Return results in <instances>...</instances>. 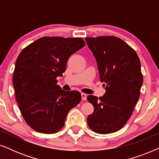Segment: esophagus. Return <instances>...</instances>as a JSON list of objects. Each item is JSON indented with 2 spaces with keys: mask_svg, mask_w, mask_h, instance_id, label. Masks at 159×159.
Here are the masks:
<instances>
[{
  "mask_svg": "<svg viewBox=\"0 0 159 159\" xmlns=\"http://www.w3.org/2000/svg\"><path fill=\"white\" fill-rule=\"evenodd\" d=\"M81 95H82V99L84 100V101H86V100H87V96H88V95H87V94H85V93H82Z\"/></svg>",
  "mask_w": 159,
  "mask_h": 159,
  "instance_id": "obj_1",
  "label": "esophagus"
}]
</instances>
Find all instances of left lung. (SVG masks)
I'll return each mask as SVG.
<instances>
[{
  "label": "left lung",
  "instance_id": "obj_1",
  "mask_svg": "<svg viewBox=\"0 0 159 159\" xmlns=\"http://www.w3.org/2000/svg\"><path fill=\"white\" fill-rule=\"evenodd\" d=\"M85 40L96 60L101 81L106 84L103 97L87 98L94 107L88 116V126L97 133H112L127 123L140 97L143 82L140 59L127 43L116 37Z\"/></svg>",
  "mask_w": 159,
  "mask_h": 159
}]
</instances>
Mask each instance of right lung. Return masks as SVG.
Segmentation results:
<instances>
[{"instance_id":"right-lung-1","label":"right lung","mask_w":159,"mask_h":159,"mask_svg":"<svg viewBox=\"0 0 159 159\" xmlns=\"http://www.w3.org/2000/svg\"><path fill=\"white\" fill-rule=\"evenodd\" d=\"M84 45L80 38L44 37L19 53L13 75L15 95L24 119L35 131L58 132L81 101L80 93L63 90L56 78L66 71L69 58Z\"/></svg>"}]
</instances>
